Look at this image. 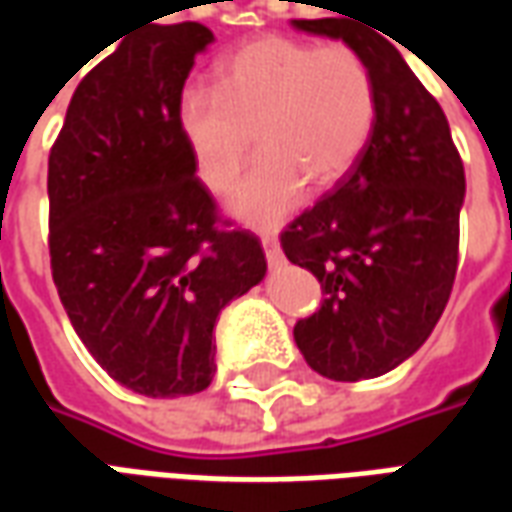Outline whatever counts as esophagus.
Segmentation results:
<instances>
[{"label": "esophagus", "mask_w": 512, "mask_h": 512, "mask_svg": "<svg viewBox=\"0 0 512 512\" xmlns=\"http://www.w3.org/2000/svg\"><path fill=\"white\" fill-rule=\"evenodd\" d=\"M260 241H263V252H266L268 266H282V260H285V257H282V249H279L277 235L263 230V233H260Z\"/></svg>", "instance_id": "esophagus-1"}]
</instances>
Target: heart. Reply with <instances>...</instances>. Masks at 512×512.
Returning a JSON list of instances; mask_svg holds the SVG:
<instances>
[{
  "instance_id": "1",
  "label": "heart",
  "mask_w": 512,
  "mask_h": 512,
  "mask_svg": "<svg viewBox=\"0 0 512 512\" xmlns=\"http://www.w3.org/2000/svg\"><path fill=\"white\" fill-rule=\"evenodd\" d=\"M378 117L376 76L365 54L343 43L260 38L227 57L219 87L186 84L178 128L197 178L227 194L252 147L263 156L235 189L230 208L249 224L288 216L312 186H332L365 153Z\"/></svg>"
}]
</instances>
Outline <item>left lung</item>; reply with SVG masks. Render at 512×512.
Segmentation results:
<instances>
[{"instance_id":"obj_1","label":"left lung","mask_w":512,"mask_h":512,"mask_svg":"<svg viewBox=\"0 0 512 512\" xmlns=\"http://www.w3.org/2000/svg\"><path fill=\"white\" fill-rule=\"evenodd\" d=\"M365 54L378 117L337 189L282 230L290 263L321 282V307L293 326L307 365L332 381L384 376L428 340L458 271L466 175L439 101L381 29L351 18H296Z\"/></svg>"}]
</instances>
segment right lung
<instances>
[{
	"instance_id": "add662e5",
	"label": "right lung",
	"mask_w": 512,
	"mask_h": 512,
	"mask_svg": "<svg viewBox=\"0 0 512 512\" xmlns=\"http://www.w3.org/2000/svg\"><path fill=\"white\" fill-rule=\"evenodd\" d=\"M197 21L136 29L84 76L49 153V255L84 348L145 397L213 381L224 304L266 277L255 233L219 216L178 128Z\"/></svg>"
}]
</instances>
